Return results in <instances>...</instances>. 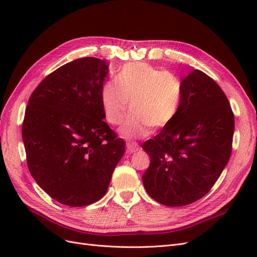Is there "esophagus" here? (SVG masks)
<instances>
[{
	"label": "esophagus",
	"instance_id": "34e87169",
	"mask_svg": "<svg viewBox=\"0 0 257 257\" xmlns=\"http://www.w3.org/2000/svg\"><path fill=\"white\" fill-rule=\"evenodd\" d=\"M138 151V146L136 144H126V152L128 154Z\"/></svg>",
	"mask_w": 257,
	"mask_h": 257
}]
</instances>
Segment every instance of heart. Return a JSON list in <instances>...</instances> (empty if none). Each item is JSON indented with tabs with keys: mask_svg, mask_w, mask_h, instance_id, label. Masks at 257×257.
I'll list each match as a JSON object with an SVG mask.
<instances>
[{
	"mask_svg": "<svg viewBox=\"0 0 257 257\" xmlns=\"http://www.w3.org/2000/svg\"><path fill=\"white\" fill-rule=\"evenodd\" d=\"M182 83L176 75L145 62L124 64L114 80L105 82L100 102L107 121L120 124L128 108L132 111L120 128L127 138L148 135L150 126L167 125L177 115L182 99Z\"/></svg>",
	"mask_w": 257,
	"mask_h": 257,
	"instance_id": "b5f03b06",
	"label": "heart"
}]
</instances>
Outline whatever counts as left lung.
Here are the masks:
<instances>
[{"label": "left lung", "instance_id": "8db88e82", "mask_svg": "<svg viewBox=\"0 0 257 257\" xmlns=\"http://www.w3.org/2000/svg\"><path fill=\"white\" fill-rule=\"evenodd\" d=\"M181 83L175 119L142 146L151 159L145 189L168 207L190 205L211 190L230 158L235 130L228 99L212 78L195 69Z\"/></svg>", "mask_w": 257, "mask_h": 257}]
</instances>
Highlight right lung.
<instances>
[{
    "label": "right lung",
    "instance_id": "add662e5",
    "mask_svg": "<svg viewBox=\"0 0 257 257\" xmlns=\"http://www.w3.org/2000/svg\"><path fill=\"white\" fill-rule=\"evenodd\" d=\"M105 60L80 58L59 67L31 94L22 139L31 175L59 203L83 207L102 198L125 142L104 121Z\"/></svg>",
    "mask_w": 257,
    "mask_h": 257
}]
</instances>
